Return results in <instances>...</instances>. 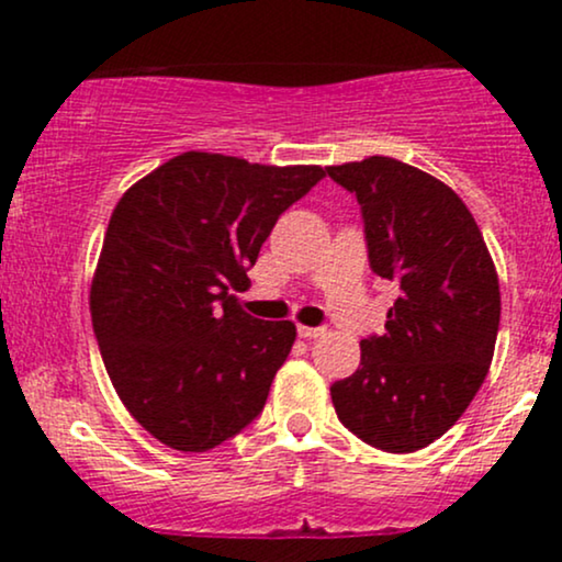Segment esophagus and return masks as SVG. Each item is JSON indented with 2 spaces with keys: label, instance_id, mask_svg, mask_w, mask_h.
Segmentation results:
<instances>
[{
  "label": "esophagus",
  "instance_id": "esophagus-1",
  "mask_svg": "<svg viewBox=\"0 0 562 562\" xmlns=\"http://www.w3.org/2000/svg\"><path fill=\"white\" fill-rule=\"evenodd\" d=\"M299 335L301 338L312 340V338H319V335H325V327H308V325H299Z\"/></svg>",
  "mask_w": 562,
  "mask_h": 562
}]
</instances>
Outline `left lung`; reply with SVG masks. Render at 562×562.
<instances>
[{
  "label": "left lung",
  "mask_w": 562,
  "mask_h": 562,
  "mask_svg": "<svg viewBox=\"0 0 562 562\" xmlns=\"http://www.w3.org/2000/svg\"><path fill=\"white\" fill-rule=\"evenodd\" d=\"M362 205L372 272L398 285L385 333L333 383L338 420L372 447L417 451L462 417L488 375L499 330V277L460 195L389 156L327 166Z\"/></svg>",
  "instance_id": "left-lung-1"
}]
</instances>
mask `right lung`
Listing matches in <instances>:
<instances>
[{"mask_svg":"<svg viewBox=\"0 0 562 562\" xmlns=\"http://www.w3.org/2000/svg\"><path fill=\"white\" fill-rule=\"evenodd\" d=\"M322 166H263L190 150L121 195L89 312L128 415L177 451H209L254 420L295 340L290 319L250 317L229 288Z\"/></svg>","mask_w":562,"mask_h":562,"instance_id":"right-lung-1","label":"right lung"}]
</instances>
